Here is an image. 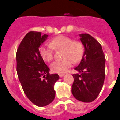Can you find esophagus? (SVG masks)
<instances>
[{
    "label": "esophagus",
    "instance_id": "1",
    "mask_svg": "<svg viewBox=\"0 0 120 120\" xmlns=\"http://www.w3.org/2000/svg\"><path fill=\"white\" fill-rule=\"evenodd\" d=\"M58 75H59V76L60 77V78H62V77L64 76V74H62V73H60V74H58Z\"/></svg>",
    "mask_w": 120,
    "mask_h": 120
}]
</instances>
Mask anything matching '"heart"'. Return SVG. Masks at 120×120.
Returning a JSON list of instances; mask_svg holds the SVG:
<instances>
[{
    "instance_id": "b5f03b06",
    "label": "heart",
    "mask_w": 120,
    "mask_h": 120,
    "mask_svg": "<svg viewBox=\"0 0 120 120\" xmlns=\"http://www.w3.org/2000/svg\"><path fill=\"white\" fill-rule=\"evenodd\" d=\"M53 48L63 50V60H56L50 65L52 71L64 73L71 67L73 62L81 60L83 55L84 47L82 43L78 41H72L69 37L58 36L52 40L50 45L44 44L39 47V53L46 62H50L53 58Z\"/></svg>"
}]
</instances>
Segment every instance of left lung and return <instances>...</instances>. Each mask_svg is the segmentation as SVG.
<instances>
[{"label":"left lung","mask_w":120,"mask_h":120,"mask_svg":"<svg viewBox=\"0 0 120 120\" xmlns=\"http://www.w3.org/2000/svg\"><path fill=\"white\" fill-rule=\"evenodd\" d=\"M84 47L80 63L73 75L74 82L71 92L75 98L83 102L94 101L102 90L105 79V58L102 45L88 34H80Z\"/></svg>","instance_id":"left-lung-1"}]
</instances>
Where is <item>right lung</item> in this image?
<instances>
[{"label":"right lung","instance_id":"1","mask_svg":"<svg viewBox=\"0 0 120 120\" xmlns=\"http://www.w3.org/2000/svg\"><path fill=\"white\" fill-rule=\"evenodd\" d=\"M48 36L40 32L27 33L16 52V71L19 82L27 97L38 107H44L53 102L55 96L53 86L59 79L57 74H49L50 69L39 53L40 46Z\"/></svg>","mask_w":120,"mask_h":120}]
</instances>
